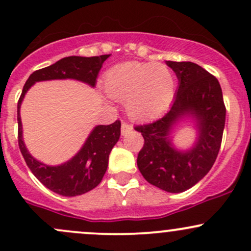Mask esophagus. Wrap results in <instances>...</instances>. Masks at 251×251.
Segmentation results:
<instances>
[{
  "mask_svg": "<svg viewBox=\"0 0 251 251\" xmlns=\"http://www.w3.org/2000/svg\"><path fill=\"white\" fill-rule=\"evenodd\" d=\"M132 128H133V126L131 125V124L125 123V121H124V123L121 124V134L128 133L130 131H132Z\"/></svg>",
  "mask_w": 251,
  "mask_h": 251,
  "instance_id": "34e87169",
  "label": "esophagus"
}]
</instances>
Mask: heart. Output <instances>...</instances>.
I'll use <instances>...</instances> for the list:
<instances>
[{
    "label": "heart",
    "instance_id": "1",
    "mask_svg": "<svg viewBox=\"0 0 251 251\" xmlns=\"http://www.w3.org/2000/svg\"><path fill=\"white\" fill-rule=\"evenodd\" d=\"M104 89L113 100L125 101L131 118L146 120L170 107L176 92V78L163 63L124 62L108 71Z\"/></svg>",
    "mask_w": 251,
    "mask_h": 251
}]
</instances>
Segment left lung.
Masks as SVG:
<instances>
[{"instance_id": "8db88e82", "label": "left lung", "mask_w": 251, "mask_h": 251, "mask_svg": "<svg viewBox=\"0 0 251 251\" xmlns=\"http://www.w3.org/2000/svg\"><path fill=\"white\" fill-rule=\"evenodd\" d=\"M166 63L178 78V90L163 117L134 127L144 138L137 166L148 183L178 194L199 183L214 165L225 127L226 108L218 79L204 68L189 61ZM185 116L197 121L198 138L189 151H178L170 134L173 126Z\"/></svg>"}]
</instances>
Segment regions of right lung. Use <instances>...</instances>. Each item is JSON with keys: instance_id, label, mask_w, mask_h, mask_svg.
Returning a JSON list of instances; mask_svg holds the SVG:
<instances>
[{"instance_id": "1", "label": "right lung", "mask_w": 251, "mask_h": 251, "mask_svg": "<svg viewBox=\"0 0 251 251\" xmlns=\"http://www.w3.org/2000/svg\"><path fill=\"white\" fill-rule=\"evenodd\" d=\"M110 55L83 57H63L54 65L35 71L24 85L18 102V143L26 165L35 176L55 194L62 196H78L95 189L103 178L108 167V159L113 147L120 137L121 123L119 120L110 125H99L91 131L84 146L67 162L59 166H48L37 161L26 149L23 139V125L20 105L28 89L42 80L52 79H75L94 88L100 70Z\"/></svg>"}]
</instances>
